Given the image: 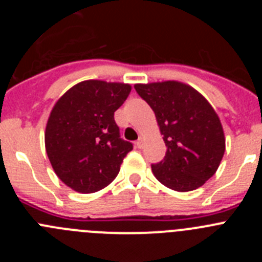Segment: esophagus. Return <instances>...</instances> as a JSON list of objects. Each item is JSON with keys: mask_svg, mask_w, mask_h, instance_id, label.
Here are the masks:
<instances>
[{"mask_svg": "<svg viewBox=\"0 0 262 262\" xmlns=\"http://www.w3.org/2000/svg\"><path fill=\"white\" fill-rule=\"evenodd\" d=\"M136 145H138V148H143V145H144V138H143V136H140V138L138 139Z\"/></svg>", "mask_w": 262, "mask_h": 262, "instance_id": "1", "label": "esophagus"}]
</instances>
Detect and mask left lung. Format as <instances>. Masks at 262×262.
Instances as JSON below:
<instances>
[{
	"mask_svg": "<svg viewBox=\"0 0 262 262\" xmlns=\"http://www.w3.org/2000/svg\"><path fill=\"white\" fill-rule=\"evenodd\" d=\"M135 89L154 110L166 145L163 161L152 165L155 177L182 193L202 186L226 151L216 111L198 90L180 81L136 84Z\"/></svg>",
	"mask_w": 262,
	"mask_h": 262,
	"instance_id": "8db88e82",
	"label": "left lung"
}]
</instances>
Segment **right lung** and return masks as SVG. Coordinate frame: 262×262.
Returning <instances> with one entry per match:
<instances>
[{
    "label": "right lung",
    "instance_id": "obj_1",
    "mask_svg": "<svg viewBox=\"0 0 262 262\" xmlns=\"http://www.w3.org/2000/svg\"><path fill=\"white\" fill-rule=\"evenodd\" d=\"M129 92L131 85L123 82L81 81L51 110L46 152L57 177L77 193H94L110 185L133 149L120 139L114 120Z\"/></svg>",
    "mask_w": 262,
    "mask_h": 262
}]
</instances>
